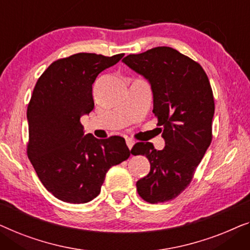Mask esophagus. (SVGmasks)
I'll use <instances>...</instances> for the list:
<instances>
[{
    "label": "esophagus",
    "mask_w": 250,
    "mask_h": 250,
    "mask_svg": "<svg viewBox=\"0 0 250 250\" xmlns=\"http://www.w3.org/2000/svg\"><path fill=\"white\" fill-rule=\"evenodd\" d=\"M125 143H126V146H128L129 149H131L132 146L135 145V140L131 139V138H126L125 139Z\"/></svg>",
    "instance_id": "34e87169"
}]
</instances>
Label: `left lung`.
I'll list each match as a JSON object with an SVG mask.
<instances>
[{
	"label": "left lung",
	"instance_id": "8db88e82",
	"mask_svg": "<svg viewBox=\"0 0 250 250\" xmlns=\"http://www.w3.org/2000/svg\"><path fill=\"white\" fill-rule=\"evenodd\" d=\"M149 83L153 113L163 128L165 146L137 143L133 155H145L149 173L137 181L144 200L159 204L174 199L188 187L212 142L214 98L200 64L172 47H154L122 60Z\"/></svg>",
	"mask_w": 250,
	"mask_h": 250
}]
</instances>
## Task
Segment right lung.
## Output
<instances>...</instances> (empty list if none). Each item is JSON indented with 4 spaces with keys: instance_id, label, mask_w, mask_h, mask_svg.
Masks as SVG:
<instances>
[{
    "instance_id": "add662e5",
    "label": "right lung",
    "mask_w": 250,
    "mask_h": 250,
    "mask_svg": "<svg viewBox=\"0 0 250 250\" xmlns=\"http://www.w3.org/2000/svg\"><path fill=\"white\" fill-rule=\"evenodd\" d=\"M125 54L78 53L58 60L37 80L27 108L28 157L44 187L65 203L101 192L105 174L130 156L122 137L97 139L80 122L94 108L93 83Z\"/></svg>"
}]
</instances>
